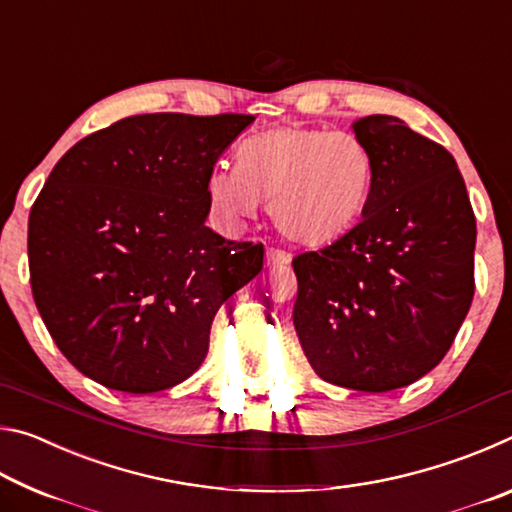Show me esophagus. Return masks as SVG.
Wrapping results in <instances>:
<instances>
[{
	"instance_id": "34e87169",
	"label": "esophagus",
	"mask_w": 512,
	"mask_h": 512,
	"mask_svg": "<svg viewBox=\"0 0 512 512\" xmlns=\"http://www.w3.org/2000/svg\"><path fill=\"white\" fill-rule=\"evenodd\" d=\"M291 262V255L284 253V250H277V248H268L266 250V264L268 266H287Z\"/></svg>"
}]
</instances>
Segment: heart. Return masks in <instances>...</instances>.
Masks as SVG:
<instances>
[{
	"instance_id": "heart-1",
	"label": "heart",
	"mask_w": 512,
	"mask_h": 512,
	"mask_svg": "<svg viewBox=\"0 0 512 512\" xmlns=\"http://www.w3.org/2000/svg\"><path fill=\"white\" fill-rule=\"evenodd\" d=\"M375 192V160L354 133L282 126L239 146L237 171L205 178L210 210L239 225L268 205L275 228L300 246H327L361 221Z\"/></svg>"
}]
</instances>
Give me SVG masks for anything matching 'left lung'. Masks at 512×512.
Listing matches in <instances>:
<instances>
[{"label":"left lung","instance_id":"8db88e82","mask_svg":"<svg viewBox=\"0 0 512 512\" xmlns=\"http://www.w3.org/2000/svg\"><path fill=\"white\" fill-rule=\"evenodd\" d=\"M352 133L375 160V192L348 235L293 259V325L320 379L386 393L452 348L474 296L476 221L443 146L391 115Z\"/></svg>","mask_w":512,"mask_h":512}]
</instances>
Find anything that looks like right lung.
<instances>
[{
	"instance_id": "1",
	"label": "right lung",
	"mask_w": 512,
	"mask_h": 512,
	"mask_svg": "<svg viewBox=\"0 0 512 512\" xmlns=\"http://www.w3.org/2000/svg\"><path fill=\"white\" fill-rule=\"evenodd\" d=\"M253 115H135L74 144L31 207V291L85 377L158 393L201 366L264 246L207 228L205 178Z\"/></svg>"
}]
</instances>
